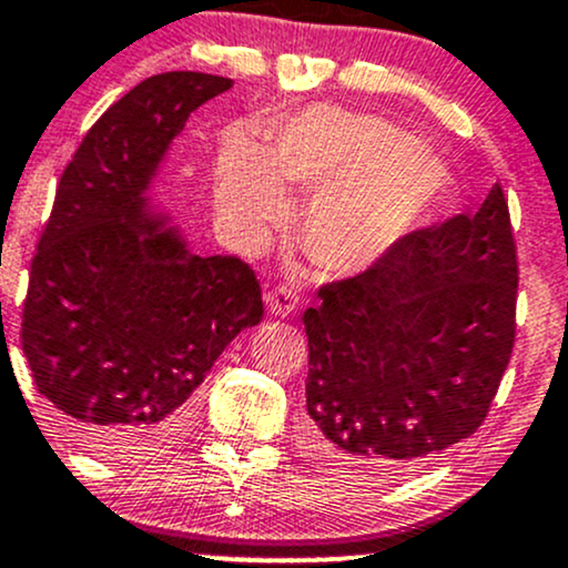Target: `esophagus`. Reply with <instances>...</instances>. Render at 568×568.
Listing matches in <instances>:
<instances>
[{
  "instance_id": "1",
  "label": "esophagus",
  "mask_w": 568,
  "mask_h": 568,
  "mask_svg": "<svg viewBox=\"0 0 568 568\" xmlns=\"http://www.w3.org/2000/svg\"><path fill=\"white\" fill-rule=\"evenodd\" d=\"M296 307H298V296L294 288H288V285H280V288H274L266 294V310L274 315H291Z\"/></svg>"
}]
</instances>
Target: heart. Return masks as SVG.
Segmentation results:
<instances>
[{
  "mask_svg": "<svg viewBox=\"0 0 568 568\" xmlns=\"http://www.w3.org/2000/svg\"><path fill=\"white\" fill-rule=\"evenodd\" d=\"M439 161L375 115L310 110L277 123L264 148L232 134L215 161V204L229 226L264 234L288 217V191H317L302 240L321 270L351 274L396 247L442 191Z\"/></svg>",
  "mask_w": 568,
  "mask_h": 568,
  "instance_id": "1",
  "label": "heart"
}]
</instances>
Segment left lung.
Instances as JSON below:
<instances>
[{
    "label": "left lung",
    "instance_id": "left-lung-1",
    "mask_svg": "<svg viewBox=\"0 0 568 568\" xmlns=\"http://www.w3.org/2000/svg\"><path fill=\"white\" fill-rule=\"evenodd\" d=\"M304 310L302 447L385 483L483 426L515 347L517 247L501 185L477 213L415 229Z\"/></svg>",
    "mask_w": 568,
    "mask_h": 568
}]
</instances>
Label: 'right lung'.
<instances>
[{
  "label": "right lung",
  "mask_w": 568,
  "mask_h": 568,
  "mask_svg": "<svg viewBox=\"0 0 568 568\" xmlns=\"http://www.w3.org/2000/svg\"><path fill=\"white\" fill-rule=\"evenodd\" d=\"M232 85L204 72L142 80L85 132L55 185L31 258L21 347L37 390L99 456L170 450L217 355L264 317L251 264L189 253L145 210L170 142Z\"/></svg>",
  "instance_id": "add662e5"
}]
</instances>
